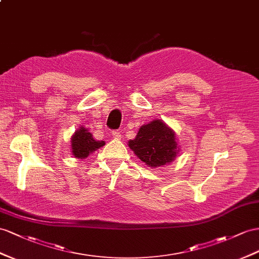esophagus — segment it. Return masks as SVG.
<instances>
[{"label": "esophagus", "instance_id": "1", "mask_svg": "<svg viewBox=\"0 0 259 259\" xmlns=\"http://www.w3.org/2000/svg\"><path fill=\"white\" fill-rule=\"evenodd\" d=\"M112 137H114L115 139H120L121 138V132L119 131V130L112 131Z\"/></svg>", "mask_w": 259, "mask_h": 259}]
</instances>
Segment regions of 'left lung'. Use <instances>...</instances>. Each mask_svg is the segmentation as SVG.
Listing matches in <instances>:
<instances>
[{
	"label": "left lung",
	"mask_w": 259,
	"mask_h": 259,
	"mask_svg": "<svg viewBox=\"0 0 259 259\" xmlns=\"http://www.w3.org/2000/svg\"><path fill=\"white\" fill-rule=\"evenodd\" d=\"M128 143L136 155L151 167L174 161L178 153L173 130L158 119L142 125L136 139Z\"/></svg>",
	"instance_id": "8db88e82"
}]
</instances>
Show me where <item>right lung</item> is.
Here are the masks:
<instances>
[{
  "label": "right lung",
  "instance_id": "obj_1",
  "mask_svg": "<svg viewBox=\"0 0 259 259\" xmlns=\"http://www.w3.org/2000/svg\"><path fill=\"white\" fill-rule=\"evenodd\" d=\"M72 153L77 158H85L90 155V153L95 150L102 148L105 145L104 141L94 140L91 132L85 128H81L77 130L74 136L72 137Z\"/></svg>",
  "mask_w": 259,
  "mask_h": 259
}]
</instances>
